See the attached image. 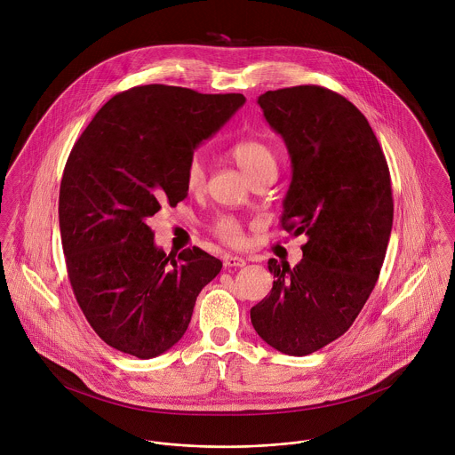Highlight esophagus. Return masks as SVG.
I'll list each match as a JSON object with an SVG mask.
<instances>
[{"mask_svg": "<svg viewBox=\"0 0 455 455\" xmlns=\"http://www.w3.org/2000/svg\"><path fill=\"white\" fill-rule=\"evenodd\" d=\"M247 264V260L243 259V258H240V256H226L224 258V266L226 267H242V266H245Z\"/></svg>", "mask_w": 455, "mask_h": 455, "instance_id": "1", "label": "esophagus"}]
</instances>
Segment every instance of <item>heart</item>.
<instances>
[{
    "label": "heart",
    "instance_id": "obj_1",
    "mask_svg": "<svg viewBox=\"0 0 455 455\" xmlns=\"http://www.w3.org/2000/svg\"><path fill=\"white\" fill-rule=\"evenodd\" d=\"M229 156L236 163V166L249 177V180L267 168L276 170V157L273 150L266 143L258 140H245L236 143L235 147H231ZM203 184H204L203 164L197 159H193L186 172V188L195 193L203 188ZM213 231L219 238H222L231 245H238L243 242L242 224L235 217L224 215L217 219V222L213 224Z\"/></svg>",
    "mask_w": 455,
    "mask_h": 455
}]
</instances>
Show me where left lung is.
Masks as SVG:
<instances>
[{
  "instance_id": "obj_1",
  "label": "left lung",
  "mask_w": 455,
  "mask_h": 455,
  "mask_svg": "<svg viewBox=\"0 0 455 455\" xmlns=\"http://www.w3.org/2000/svg\"><path fill=\"white\" fill-rule=\"evenodd\" d=\"M258 103L291 157L282 226L308 242L294 267L267 260L273 287L251 321L269 347L301 357L354 324L379 280L394 215L389 166L366 117L329 89L267 91Z\"/></svg>"
}]
</instances>
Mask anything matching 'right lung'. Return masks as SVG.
Segmentation results:
<instances>
[{
    "instance_id": "1",
    "label": "right lung",
    "mask_w": 455,
    "mask_h": 455,
    "mask_svg": "<svg viewBox=\"0 0 455 455\" xmlns=\"http://www.w3.org/2000/svg\"><path fill=\"white\" fill-rule=\"evenodd\" d=\"M243 103V94L132 87L107 101L71 148L60 191L68 278L107 345L152 359L188 331L222 262L199 247L166 254L147 222L163 203L186 199L196 148Z\"/></svg>"
}]
</instances>
